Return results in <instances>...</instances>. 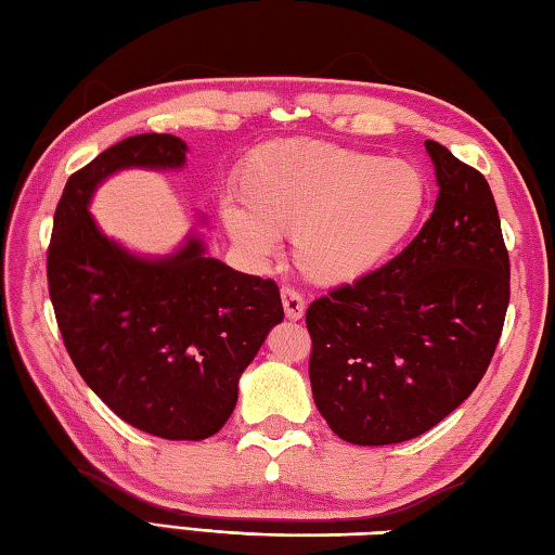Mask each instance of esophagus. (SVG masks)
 Segmentation results:
<instances>
[{"label": "esophagus", "mask_w": 555, "mask_h": 555, "mask_svg": "<svg viewBox=\"0 0 555 555\" xmlns=\"http://www.w3.org/2000/svg\"><path fill=\"white\" fill-rule=\"evenodd\" d=\"M282 307H285V313H287V319L289 321H299L301 317H305V299H301V295L297 289H292V287H282Z\"/></svg>", "instance_id": "obj_1"}]
</instances>
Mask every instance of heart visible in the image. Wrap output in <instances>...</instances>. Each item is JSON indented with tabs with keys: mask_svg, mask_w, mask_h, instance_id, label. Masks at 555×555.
Masks as SVG:
<instances>
[{
	"mask_svg": "<svg viewBox=\"0 0 555 555\" xmlns=\"http://www.w3.org/2000/svg\"><path fill=\"white\" fill-rule=\"evenodd\" d=\"M222 222L236 248L263 263L273 234H292V258L313 285L367 275L411 234L425 207L413 164L319 140L268 144L244 164Z\"/></svg>",
	"mask_w": 555,
	"mask_h": 555,
	"instance_id": "obj_1",
	"label": "heart"
}]
</instances>
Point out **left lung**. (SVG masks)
<instances>
[{"label":"left lung","mask_w":555,"mask_h":555,"mask_svg":"<svg viewBox=\"0 0 555 555\" xmlns=\"http://www.w3.org/2000/svg\"><path fill=\"white\" fill-rule=\"evenodd\" d=\"M435 210L384 268L307 309L313 403L340 440H413L483 379L509 305V258L490 185L427 140Z\"/></svg>","instance_id":"left-lung-1"}]
</instances>
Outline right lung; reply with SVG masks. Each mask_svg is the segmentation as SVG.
<instances>
[{
  "mask_svg": "<svg viewBox=\"0 0 555 555\" xmlns=\"http://www.w3.org/2000/svg\"><path fill=\"white\" fill-rule=\"evenodd\" d=\"M185 152L181 138L159 132L101 152L69 176L48 248L52 309L81 379L125 423L164 440L222 430L238 376L285 319L275 282L210 258L195 229L173 254L150 258L91 217L108 176L183 169Z\"/></svg>",
  "mask_w": 555,
  "mask_h": 555,
  "instance_id": "1",
  "label": "right lung"
}]
</instances>
